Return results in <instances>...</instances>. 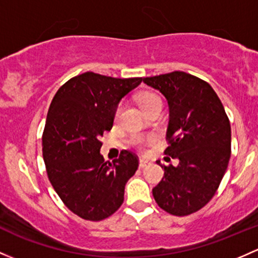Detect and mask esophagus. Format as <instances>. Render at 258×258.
<instances>
[{
    "instance_id": "1",
    "label": "esophagus",
    "mask_w": 258,
    "mask_h": 258,
    "mask_svg": "<svg viewBox=\"0 0 258 258\" xmlns=\"http://www.w3.org/2000/svg\"><path fill=\"white\" fill-rule=\"evenodd\" d=\"M148 164H150V161H148V159H145V158L140 159V168L147 167Z\"/></svg>"
}]
</instances>
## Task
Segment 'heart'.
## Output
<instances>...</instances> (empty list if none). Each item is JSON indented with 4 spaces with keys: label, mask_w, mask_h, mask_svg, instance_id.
<instances>
[{
    "label": "heart",
    "mask_w": 258,
    "mask_h": 258,
    "mask_svg": "<svg viewBox=\"0 0 258 258\" xmlns=\"http://www.w3.org/2000/svg\"><path fill=\"white\" fill-rule=\"evenodd\" d=\"M138 105H140L141 108H142L143 111H147L150 110L151 107L156 106V105H162V99L158 96L157 94L154 93H143L141 94L140 96H138ZM152 140L151 137H145V136H135L132 138V145L135 146V147H137L138 150H141V148L145 147V145L147 142H150Z\"/></svg>",
    "instance_id": "1"
}]
</instances>
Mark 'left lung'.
I'll return each mask as SVG.
<instances>
[{"label": "left lung", "mask_w": 258, "mask_h": 258, "mask_svg": "<svg viewBox=\"0 0 258 258\" xmlns=\"http://www.w3.org/2000/svg\"><path fill=\"white\" fill-rule=\"evenodd\" d=\"M161 91L169 106L164 175L154 186L159 208L175 216L190 215L218 190L231 156V127L225 108L207 81L184 72L143 79ZM158 163V162H157ZM159 164V163H158Z\"/></svg>", "instance_id": "1"}]
</instances>
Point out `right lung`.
I'll return each instance as SVG.
<instances>
[{"instance_id":"add662e5","label":"right lung","mask_w":258,"mask_h":258,"mask_svg":"<svg viewBox=\"0 0 258 258\" xmlns=\"http://www.w3.org/2000/svg\"><path fill=\"white\" fill-rule=\"evenodd\" d=\"M141 81L86 72L68 80L51 100L42 137L45 169L65 207L84 220H104L117 211L136 173V154L124 150L110 163L100 154V140L112 128L118 102Z\"/></svg>"}]
</instances>
